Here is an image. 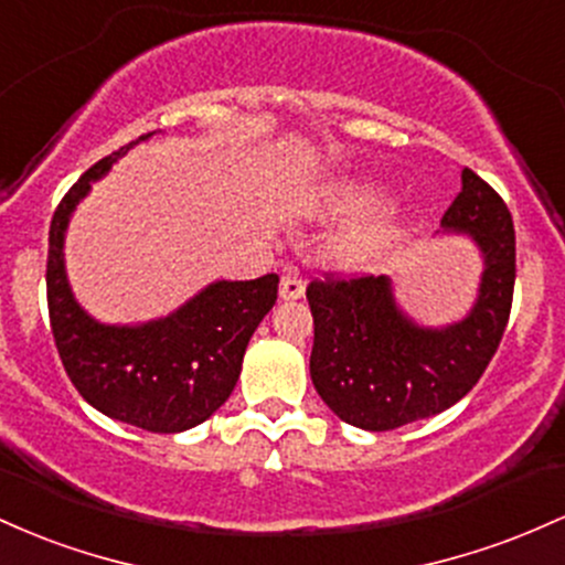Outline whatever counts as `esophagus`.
I'll return each mask as SVG.
<instances>
[{
  "label": "esophagus",
  "instance_id": "obj_1",
  "mask_svg": "<svg viewBox=\"0 0 565 565\" xmlns=\"http://www.w3.org/2000/svg\"><path fill=\"white\" fill-rule=\"evenodd\" d=\"M301 296H303V282H301L299 271L285 269V275L280 280V299L294 301V299H301Z\"/></svg>",
  "mask_w": 565,
  "mask_h": 565
}]
</instances>
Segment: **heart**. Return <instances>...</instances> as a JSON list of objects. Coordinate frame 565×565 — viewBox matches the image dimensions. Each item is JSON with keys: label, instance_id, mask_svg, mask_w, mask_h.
Returning <instances> with one entry per match:
<instances>
[{"label": "heart", "instance_id": "1", "mask_svg": "<svg viewBox=\"0 0 565 565\" xmlns=\"http://www.w3.org/2000/svg\"><path fill=\"white\" fill-rule=\"evenodd\" d=\"M379 198L376 183L367 181H354V183H341L328 194V207L333 213H354L363 211ZM397 232V213L390 205H376L371 211H365L358 218H352L350 224L341 226L335 232L331 248L341 262L347 264H360L373 258L376 253H382L386 245L392 243Z\"/></svg>", "mask_w": 565, "mask_h": 565}]
</instances>
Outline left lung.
Here are the masks:
<instances>
[{
	"instance_id": "8db88e82",
	"label": "left lung",
	"mask_w": 565,
	"mask_h": 565,
	"mask_svg": "<svg viewBox=\"0 0 565 565\" xmlns=\"http://www.w3.org/2000/svg\"><path fill=\"white\" fill-rule=\"evenodd\" d=\"M443 230L483 250L472 312L448 328H422L397 309L386 277H322L307 288L315 317L309 373L341 422L386 433L451 408L478 384L499 350L515 290V226L504 200L461 170V192Z\"/></svg>"
}]
</instances>
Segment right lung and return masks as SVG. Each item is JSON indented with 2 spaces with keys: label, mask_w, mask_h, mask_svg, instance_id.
<instances>
[{
  "label": "right lung",
  "mask_w": 565,
  "mask_h": 565,
  "mask_svg": "<svg viewBox=\"0 0 565 565\" xmlns=\"http://www.w3.org/2000/svg\"><path fill=\"white\" fill-rule=\"evenodd\" d=\"M95 162L50 221L47 309L66 376L95 411L146 433L173 435L211 419L232 395L253 331L277 301V275L213 282L173 315L143 326H104L74 301L63 269V234L90 183L130 146Z\"/></svg>",
  "instance_id": "add662e5"
}]
</instances>
